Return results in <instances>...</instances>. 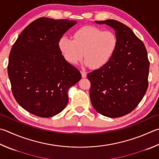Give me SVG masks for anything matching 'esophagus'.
Listing matches in <instances>:
<instances>
[{
  "label": "esophagus",
  "instance_id": "esophagus-1",
  "mask_svg": "<svg viewBox=\"0 0 159 159\" xmlns=\"http://www.w3.org/2000/svg\"><path fill=\"white\" fill-rule=\"evenodd\" d=\"M80 73H81V75H82V77L83 78H86V77H87V72H85L84 71H80Z\"/></svg>",
  "mask_w": 159,
  "mask_h": 159
}]
</instances>
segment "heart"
<instances>
[{
	"label": "heart",
	"mask_w": 159,
	"mask_h": 159,
	"mask_svg": "<svg viewBox=\"0 0 159 159\" xmlns=\"http://www.w3.org/2000/svg\"><path fill=\"white\" fill-rule=\"evenodd\" d=\"M118 39L111 30L86 25L79 28L69 37H62L58 48L64 58L76 65L83 58L84 64L93 69H99L107 64L116 51Z\"/></svg>",
	"instance_id": "obj_1"
}]
</instances>
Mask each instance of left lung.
Masks as SVG:
<instances>
[{
  "label": "left lung",
  "instance_id": "1",
  "mask_svg": "<svg viewBox=\"0 0 159 159\" xmlns=\"http://www.w3.org/2000/svg\"><path fill=\"white\" fill-rule=\"evenodd\" d=\"M95 22L113 28L118 44L104 67L88 74L91 103L104 116L122 117L137 107L148 89V52L143 42L122 23L112 19Z\"/></svg>",
  "mask_w": 159,
  "mask_h": 159
}]
</instances>
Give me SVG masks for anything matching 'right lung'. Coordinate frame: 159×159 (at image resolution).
<instances>
[{
  "mask_svg": "<svg viewBox=\"0 0 159 159\" xmlns=\"http://www.w3.org/2000/svg\"><path fill=\"white\" fill-rule=\"evenodd\" d=\"M76 21L41 17L21 32L7 66L11 92L23 108L50 117L68 103V90L81 79L79 70L60 53L58 42Z\"/></svg>",
  "mask_w": 159,
  "mask_h": 159,
  "instance_id": "1",
  "label": "right lung"
}]
</instances>
